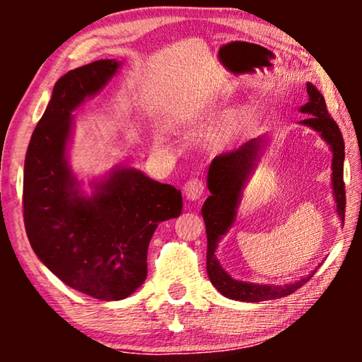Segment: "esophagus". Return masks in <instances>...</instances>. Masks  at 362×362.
Segmentation results:
<instances>
[{"label":"esophagus","instance_id":"esophagus-1","mask_svg":"<svg viewBox=\"0 0 362 362\" xmlns=\"http://www.w3.org/2000/svg\"><path fill=\"white\" fill-rule=\"evenodd\" d=\"M204 189H206L204 182L194 177V180H189L185 185V196L189 201H197L201 199L202 194H204Z\"/></svg>","mask_w":362,"mask_h":362}]
</instances>
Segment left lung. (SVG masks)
I'll return each instance as SVG.
<instances>
[{"label":"left lung","mask_w":362,"mask_h":362,"mask_svg":"<svg viewBox=\"0 0 362 362\" xmlns=\"http://www.w3.org/2000/svg\"><path fill=\"white\" fill-rule=\"evenodd\" d=\"M308 90V102L300 108L301 113H308L301 125H306L318 132L321 138L328 143L331 151H333V176H331V185H333V194L336 201V211H338L339 219L344 222V209H346V191L343 181V168H344V140L341 135L339 127L331 118L326 108L325 97L321 95L313 83H306ZM265 148V136L252 138V140L242 143L234 150L221 153L212 160L207 173V189L211 196L207 197L204 206H202V217L206 222L207 234V275H209L211 284L216 286L217 291L230 300L257 301L276 300L291 295L305 285L315 272L303 279L295 281V284H286L284 286L279 285H259L247 284L232 279L227 272L222 269L219 260L216 257L217 242L226 235V232L234 224L237 216V207H239L242 187L245 186L247 177L255 168V163L260 160V153Z\"/></svg>","instance_id":"left-lung-1"}]
</instances>
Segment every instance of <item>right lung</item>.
Here are the masks:
<instances>
[{
    "instance_id": "1",
    "label": "right lung",
    "mask_w": 362,
    "mask_h": 362,
    "mask_svg": "<svg viewBox=\"0 0 362 362\" xmlns=\"http://www.w3.org/2000/svg\"><path fill=\"white\" fill-rule=\"evenodd\" d=\"M103 59L67 72L34 128L24 160V227L34 254L57 279L97 300H123L146 280L148 245L160 222L177 217L181 191L135 168L115 166L92 196L69 166L72 112L115 76Z\"/></svg>"
}]
</instances>
